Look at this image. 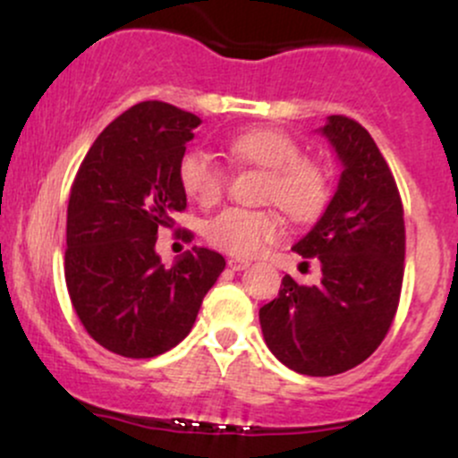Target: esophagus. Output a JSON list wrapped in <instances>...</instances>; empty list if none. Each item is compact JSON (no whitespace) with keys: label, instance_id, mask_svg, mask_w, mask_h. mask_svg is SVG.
<instances>
[{"label":"esophagus","instance_id":"34e87169","mask_svg":"<svg viewBox=\"0 0 458 458\" xmlns=\"http://www.w3.org/2000/svg\"><path fill=\"white\" fill-rule=\"evenodd\" d=\"M228 267L233 271H243L250 267V260H243V259H228Z\"/></svg>","mask_w":458,"mask_h":458}]
</instances>
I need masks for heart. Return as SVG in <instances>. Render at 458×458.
<instances>
[{
  "instance_id": "obj_1",
  "label": "heart",
  "mask_w": 458,
  "mask_h": 458,
  "mask_svg": "<svg viewBox=\"0 0 458 458\" xmlns=\"http://www.w3.org/2000/svg\"><path fill=\"white\" fill-rule=\"evenodd\" d=\"M228 152L234 161L267 172L262 199L276 202L288 217L308 222L327 207V170L306 159L291 135L276 129H251L230 140ZM178 182L199 207H213L224 193L225 174L211 155L189 150L178 161ZM280 234L282 224L276 211L225 208L207 224V239L234 256H254Z\"/></svg>"
}]
</instances>
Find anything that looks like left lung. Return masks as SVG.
Returning a JSON list of instances; mask_svg holds the SVG:
<instances>
[{
  "instance_id": "left-lung-1",
  "label": "left lung",
  "mask_w": 458,
  "mask_h": 458,
  "mask_svg": "<svg viewBox=\"0 0 458 458\" xmlns=\"http://www.w3.org/2000/svg\"><path fill=\"white\" fill-rule=\"evenodd\" d=\"M343 165L327 208L293 250L318 259L320 280L291 276L260 308L269 351L299 375L331 377L375 353L386 338L403 286V202L370 133L346 115L317 129Z\"/></svg>"
}]
</instances>
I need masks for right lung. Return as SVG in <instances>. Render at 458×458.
<instances>
[{
	"label": "right lung",
	"mask_w": 458,
	"mask_h": 458,
	"mask_svg": "<svg viewBox=\"0 0 458 458\" xmlns=\"http://www.w3.org/2000/svg\"><path fill=\"white\" fill-rule=\"evenodd\" d=\"M199 124L174 105H133L98 135L72 182L68 295L88 334L115 355L146 360L174 349L225 269L207 247L193 245L170 267L155 247L187 207L178 161Z\"/></svg>",
	"instance_id": "1"
}]
</instances>
